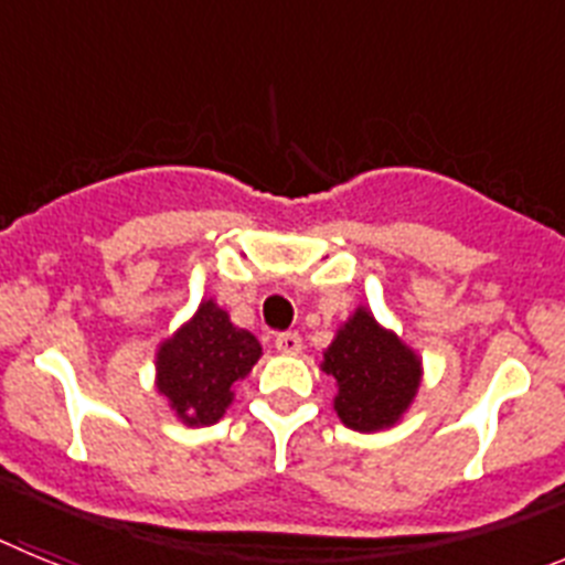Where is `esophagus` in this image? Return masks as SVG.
<instances>
[{"label": "esophagus", "mask_w": 565, "mask_h": 565, "mask_svg": "<svg viewBox=\"0 0 565 565\" xmlns=\"http://www.w3.org/2000/svg\"><path fill=\"white\" fill-rule=\"evenodd\" d=\"M274 344H277V351H279V353H286V356H297V353L302 351V337H299L297 331L277 333V339H274Z\"/></svg>", "instance_id": "1"}]
</instances>
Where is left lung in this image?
<instances>
[{"instance_id": "1", "label": "left lung", "mask_w": 565, "mask_h": 565, "mask_svg": "<svg viewBox=\"0 0 565 565\" xmlns=\"http://www.w3.org/2000/svg\"><path fill=\"white\" fill-rule=\"evenodd\" d=\"M339 382L333 402L339 418L359 433H373L398 422L413 402L422 379V362L393 333L376 326L359 308L337 333L322 362Z\"/></svg>"}]
</instances>
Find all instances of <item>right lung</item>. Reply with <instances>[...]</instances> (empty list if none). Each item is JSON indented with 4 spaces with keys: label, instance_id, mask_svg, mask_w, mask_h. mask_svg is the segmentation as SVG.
<instances>
[{
    "label": "right lung",
    "instance_id": "1",
    "mask_svg": "<svg viewBox=\"0 0 565 565\" xmlns=\"http://www.w3.org/2000/svg\"><path fill=\"white\" fill-rule=\"evenodd\" d=\"M259 353L257 339L234 328L209 299L189 326L161 344L158 391L189 427L214 424L232 404V384L252 371Z\"/></svg>",
    "mask_w": 565,
    "mask_h": 565
}]
</instances>
